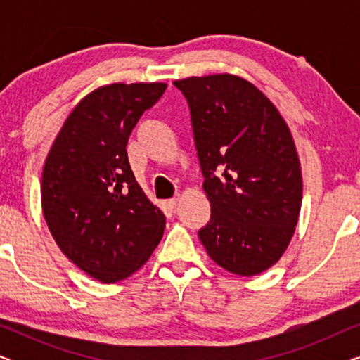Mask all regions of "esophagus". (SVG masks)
<instances>
[{
	"instance_id": "34e87169",
	"label": "esophagus",
	"mask_w": 360,
	"mask_h": 360,
	"mask_svg": "<svg viewBox=\"0 0 360 360\" xmlns=\"http://www.w3.org/2000/svg\"><path fill=\"white\" fill-rule=\"evenodd\" d=\"M179 203H180V195H176L172 200L167 201V205H169V208H172V210H175L176 206H179Z\"/></svg>"
}]
</instances>
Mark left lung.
<instances>
[{
  "label": "left lung",
  "instance_id": "obj_1",
  "mask_svg": "<svg viewBox=\"0 0 360 360\" xmlns=\"http://www.w3.org/2000/svg\"><path fill=\"white\" fill-rule=\"evenodd\" d=\"M188 103L211 218L198 231L216 264L252 277L288 248L302 206V169L287 122L244 78L190 77Z\"/></svg>",
  "mask_w": 360,
  "mask_h": 360
}]
</instances>
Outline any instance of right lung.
Wrapping results in <instances>:
<instances>
[{"mask_svg": "<svg viewBox=\"0 0 360 360\" xmlns=\"http://www.w3.org/2000/svg\"><path fill=\"white\" fill-rule=\"evenodd\" d=\"M165 83H112L73 108L42 172V211L63 254L90 277L115 283L141 269L165 228L127 160V139Z\"/></svg>", "mask_w": 360, "mask_h": 360, "instance_id": "right-lung-1", "label": "right lung"}]
</instances>
